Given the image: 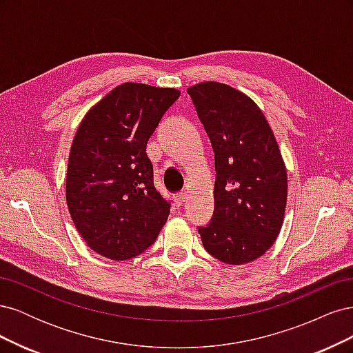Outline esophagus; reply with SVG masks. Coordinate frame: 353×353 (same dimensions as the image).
<instances>
[{
    "mask_svg": "<svg viewBox=\"0 0 353 353\" xmlns=\"http://www.w3.org/2000/svg\"><path fill=\"white\" fill-rule=\"evenodd\" d=\"M174 200H175V205L179 208L184 205V201L187 200V193H178L174 196Z\"/></svg>",
    "mask_w": 353,
    "mask_h": 353,
    "instance_id": "34e87169",
    "label": "esophagus"
}]
</instances>
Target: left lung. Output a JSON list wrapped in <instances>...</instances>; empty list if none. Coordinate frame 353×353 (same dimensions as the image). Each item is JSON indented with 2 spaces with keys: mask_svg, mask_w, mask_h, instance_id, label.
Listing matches in <instances>:
<instances>
[{
  "mask_svg": "<svg viewBox=\"0 0 353 353\" xmlns=\"http://www.w3.org/2000/svg\"><path fill=\"white\" fill-rule=\"evenodd\" d=\"M215 153V209L200 227L218 261L244 265L261 258L281 231L287 170L268 121L249 95L206 81L187 90Z\"/></svg>",
  "mask_w": 353,
  "mask_h": 353,
  "instance_id": "left-lung-1",
  "label": "left lung"
}]
</instances>
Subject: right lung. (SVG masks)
Listing matches in <instances>:
<instances>
[{"label": "right lung", "instance_id": "add662e5", "mask_svg": "<svg viewBox=\"0 0 353 353\" xmlns=\"http://www.w3.org/2000/svg\"><path fill=\"white\" fill-rule=\"evenodd\" d=\"M175 88L125 82L83 116L72 141L66 201L83 241L112 261L147 250L169 216V203L153 184L145 147Z\"/></svg>", "mask_w": 353, "mask_h": 353}]
</instances>
